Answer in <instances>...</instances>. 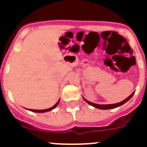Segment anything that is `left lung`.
I'll return each mask as SVG.
<instances>
[{
	"instance_id": "1",
	"label": "left lung",
	"mask_w": 147,
	"mask_h": 147,
	"mask_svg": "<svg viewBox=\"0 0 147 147\" xmlns=\"http://www.w3.org/2000/svg\"><path fill=\"white\" fill-rule=\"evenodd\" d=\"M134 93L135 92H133V93H132V94L129 96H128L127 98H125L124 101H122V102H119V103L111 104V105H98V104H95V103H93V102H89V101H88V100H87L86 98H84V97H83V98H84V100H85L87 103H88L89 105H90L91 106H93V107H96V108L101 109V110H109V109H113V108H115V107H119V106H121V105H124V103H126L127 102H128V101H129V100L132 98V96H133V94H134Z\"/></svg>"
}]
</instances>
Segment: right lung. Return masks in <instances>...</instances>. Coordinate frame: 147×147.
Segmentation results:
<instances>
[{"instance_id": "right-lung-1", "label": "right lung", "mask_w": 147, "mask_h": 147, "mask_svg": "<svg viewBox=\"0 0 147 147\" xmlns=\"http://www.w3.org/2000/svg\"><path fill=\"white\" fill-rule=\"evenodd\" d=\"M59 102V99L58 100V102H57V103H56L55 105L53 106V107H51V108H49V109H45V110H31V111H32V112H35V113H45V112H48V111H51V110H52L53 109L55 108V107L58 105Z\"/></svg>"}]
</instances>
